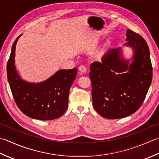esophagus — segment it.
<instances>
[{"label":"esophagus","instance_id":"esophagus-1","mask_svg":"<svg viewBox=\"0 0 159 159\" xmlns=\"http://www.w3.org/2000/svg\"><path fill=\"white\" fill-rule=\"evenodd\" d=\"M79 70L81 73H86V67L84 66V65H81L80 67H79Z\"/></svg>","mask_w":159,"mask_h":159}]
</instances>
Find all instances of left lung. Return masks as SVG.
Masks as SVG:
<instances>
[{"instance_id": "left-lung-1", "label": "left lung", "mask_w": 159, "mask_h": 159, "mask_svg": "<svg viewBox=\"0 0 159 159\" xmlns=\"http://www.w3.org/2000/svg\"><path fill=\"white\" fill-rule=\"evenodd\" d=\"M125 46L132 57L125 60L122 48L110 49L102 62L90 64L94 108L102 116L114 119L131 115L140 108L152 80V66L148 44L140 35L128 30Z\"/></svg>"}]
</instances>
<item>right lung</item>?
Listing matches in <instances>:
<instances>
[{
	"instance_id": "right-lung-1",
	"label": "right lung",
	"mask_w": 159,
	"mask_h": 159,
	"mask_svg": "<svg viewBox=\"0 0 159 159\" xmlns=\"http://www.w3.org/2000/svg\"><path fill=\"white\" fill-rule=\"evenodd\" d=\"M21 35L12 45L7 65L8 82L16 105L25 115L32 119L48 121L59 118L67 110L70 89L75 80L77 68L60 69L39 83L22 80L14 64L16 43Z\"/></svg>"
}]
</instances>
